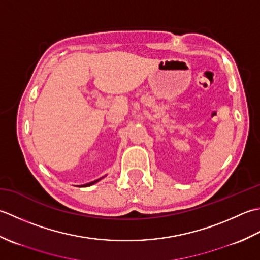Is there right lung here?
I'll return each mask as SVG.
<instances>
[{
    "label": "right lung",
    "mask_w": 260,
    "mask_h": 260,
    "mask_svg": "<svg viewBox=\"0 0 260 260\" xmlns=\"http://www.w3.org/2000/svg\"><path fill=\"white\" fill-rule=\"evenodd\" d=\"M98 181H100V179H98ZM98 181H94V182H91V183H88V184H85V185H83V186H84V187H85V186H89V185H93L94 183H96Z\"/></svg>",
    "instance_id": "right-lung-1"
}]
</instances>
